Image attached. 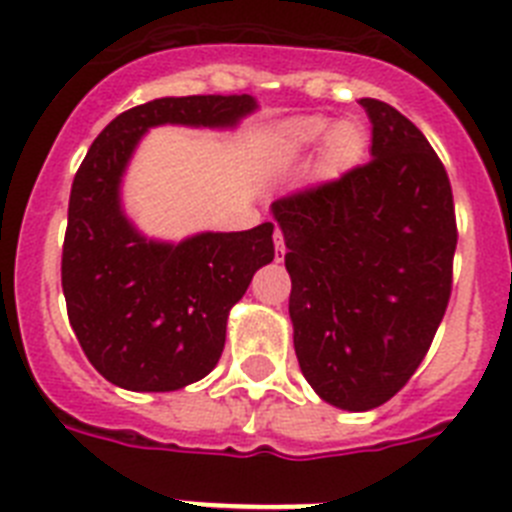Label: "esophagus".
<instances>
[{
    "label": "esophagus",
    "mask_w": 512,
    "mask_h": 512,
    "mask_svg": "<svg viewBox=\"0 0 512 512\" xmlns=\"http://www.w3.org/2000/svg\"><path fill=\"white\" fill-rule=\"evenodd\" d=\"M274 246H277V261H282V259H284V253H287V246H284L282 230H277V233H274Z\"/></svg>",
    "instance_id": "esophagus-1"
}]
</instances>
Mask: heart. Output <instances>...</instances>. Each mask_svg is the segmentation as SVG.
<instances>
[{"label": "heart", "instance_id": "1", "mask_svg": "<svg viewBox=\"0 0 512 512\" xmlns=\"http://www.w3.org/2000/svg\"><path fill=\"white\" fill-rule=\"evenodd\" d=\"M287 140L295 151H307V148L325 143V161H328L330 169L341 171L361 158L366 146V133L361 125L351 120L333 125L328 117L312 115L292 122L287 128Z\"/></svg>", "mask_w": 512, "mask_h": 512}]
</instances>
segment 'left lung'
I'll list each match as a JSON object with an SVG mask.
<instances>
[{"mask_svg":"<svg viewBox=\"0 0 512 512\" xmlns=\"http://www.w3.org/2000/svg\"><path fill=\"white\" fill-rule=\"evenodd\" d=\"M359 104L372 120V161L271 205L287 243L300 369L351 413L395 397L428 354L456 251L441 158L395 107Z\"/></svg>","mask_w":512,"mask_h":512,"instance_id":"obj_1","label":"left lung"}]
</instances>
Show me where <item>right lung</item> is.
<instances>
[{
  "label": "right lung",
  "mask_w": 512,
  "mask_h": 512,
  "mask_svg": "<svg viewBox=\"0 0 512 512\" xmlns=\"http://www.w3.org/2000/svg\"><path fill=\"white\" fill-rule=\"evenodd\" d=\"M251 94L161 97L122 112L97 135L71 184L61 284L69 323L92 366L133 392H174L215 369L225 325L253 274L274 259V223L241 233L153 241L120 202L135 146L156 125L235 128Z\"/></svg>",
  "instance_id": "1"
}]
</instances>
